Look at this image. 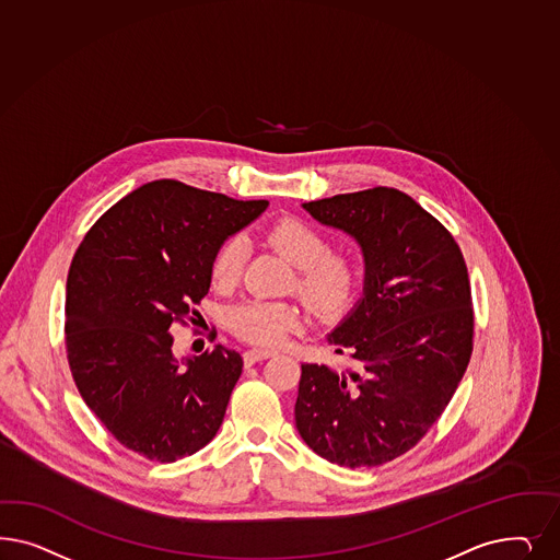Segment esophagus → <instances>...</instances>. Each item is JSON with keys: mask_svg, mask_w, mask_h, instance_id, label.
Instances as JSON below:
<instances>
[{"mask_svg": "<svg viewBox=\"0 0 560 560\" xmlns=\"http://www.w3.org/2000/svg\"><path fill=\"white\" fill-rule=\"evenodd\" d=\"M273 357V352L271 350H264V348H252V350H247L245 354H243V361L247 366H252L255 362L266 361V359H270Z\"/></svg>", "mask_w": 560, "mask_h": 560, "instance_id": "34e87169", "label": "esophagus"}]
</instances>
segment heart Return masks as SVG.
Wrapping results in <instances>:
<instances>
[{
    "instance_id": "1",
    "label": "heart",
    "mask_w": 560,
    "mask_h": 560,
    "mask_svg": "<svg viewBox=\"0 0 560 560\" xmlns=\"http://www.w3.org/2000/svg\"><path fill=\"white\" fill-rule=\"evenodd\" d=\"M266 241L296 268L294 287L319 315L342 311L354 296L361 270L354 255L329 252L327 236L299 218H282L266 231ZM243 238H229L212 261L220 289L235 287L245 266ZM303 325V311L289 301H249L231 313V327L245 342L280 346Z\"/></svg>"
}]
</instances>
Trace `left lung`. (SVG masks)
Masks as SVG:
<instances>
[{"label":"left lung","mask_w":560,"mask_h":560,"mask_svg":"<svg viewBox=\"0 0 560 560\" xmlns=\"http://www.w3.org/2000/svg\"><path fill=\"white\" fill-rule=\"evenodd\" d=\"M361 245L362 299L327 334L352 366L301 364L296 429L317 455L373 468L410 452L468 369L474 308L452 233L394 187L303 203Z\"/></svg>","instance_id":"left-lung-1"}]
</instances>
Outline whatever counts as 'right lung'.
Masks as SVG:
<instances>
[{
	"mask_svg": "<svg viewBox=\"0 0 560 560\" xmlns=\"http://www.w3.org/2000/svg\"><path fill=\"white\" fill-rule=\"evenodd\" d=\"M266 208L152 180L108 208L73 255L66 348L75 387L108 433L150 462H177L217 436L243 359L220 343L177 359L171 331L196 322L218 249Z\"/></svg>",
	"mask_w": 560,
	"mask_h": 560,
	"instance_id": "1",
	"label": "right lung"
}]
</instances>
